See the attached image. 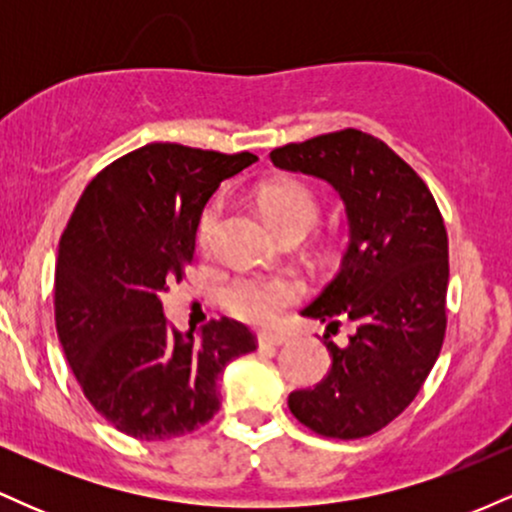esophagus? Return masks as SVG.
<instances>
[{
  "label": "esophagus",
  "mask_w": 512,
  "mask_h": 512,
  "mask_svg": "<svg viewBox=\"0 0 512 512\" xmlns=\"http://www.w3.org/2000/svg\"><path fill=\"white\" fill-rule=\"evenodd\" d=\"M257 339H260L262 346H281V344L289 342V334H284V332H262Z\"/></svg>",
  "instance_id": "obj_1"
}]
</instances>
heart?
<instances>
[{
    "instance_id": "b5f03b06",
    "label": "heart",
    "mask_w": 512,
    "mask_h": 512,
    "mask_svg": "<svg viewBox=\"0 0 512 512\" xmlns=\"http://www.w3.org/2000/svg\"><path fill=\"white\" fill-rule=\"evenodd\" d=\"M260 207L281 236L291 231L308 233L320 219V202L315 192L305 182L293 178L269 182L260 192ZM219 219L221 199H211L197 221V240L202 248H209L214 240ZM301 296V279L289 272H240L223 281L219 289L221 308L250 325H272L286 308L301 301Z\"/></svg>"
}]
</instances>
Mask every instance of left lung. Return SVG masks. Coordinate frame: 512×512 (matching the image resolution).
<instances>
[{
  "instance_id": "left-lung-1",
  "label": "left lung",
  "mask_w": 512,
  "mask_h": 512,
  "mask_svg": "<svg viewBox=\"0 0 512 512\" xmlns=\"http://www.w3.org/2000/svg\"><path fill=\"white\" fill-rule=\"evenodd\" d=\"M272 163L327 180L346 204L349 248L305 317L351 327L315 387L289 395L310 431L354 440L378 433L419 395L448 327V231L431 190L385 142L339 129L274 149Z\"/></svg>"
}]
</instances>
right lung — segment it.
I'll return each mask as SVG.
<instances>
[{"instance_id":"1","label":"right lung","mask_w":512,"mask_h":512,"mask_svg":"<svg viewBox=\"0 0 512 512\" xmlns=\"http://www.w3.org/2000/svg\"><path fill=\"white\" fill-rule=\"evenodd\" d=\"M255 161L250 151L146 144L88 182L64 228L57 337L88 402L127 436L197 431L221 407L226 363L257 349L255 334L228 317L202 334L175 330L161 303L192 264L204 204Z\"/></svg>"}]
</instances>
